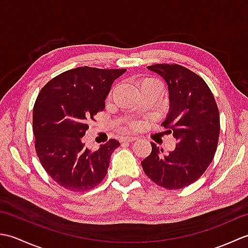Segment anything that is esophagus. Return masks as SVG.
Segmentation results:
<instances>
[{
	"label": "esophagus",
	"instance_id": "1",
	"mask_svg": "<svg viewBox=\"0 0 248 248\" xmlns=\"http://www.w3.org/2000/svg\"><path fill=\"white\" fill-rule=\"evenodd\" d=\"M136 140H138V136H124V138L120 139V141H129V143H131V141H134Z\"/></svg>",
	"mask_w": 248,
	"mask_h": 248
}]
</instances>
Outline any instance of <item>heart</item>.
<instances>
[{"mask_svg": "<svg viewBox=\"0 0 248 248\" xmlns=\"http://www.w3.org/2000/svg\"><path fill=\"white\" fill-rule=\"evenodd\" d=\"M151 81H155V78H143V80H141L140 83H139V86L140 87L141 85H144V84H146V83H148V82H151Z\"/></svg>", "mask_w": 248, "mask_h": 248, "instance_id": "b5f03b06", "label": "heart"}]
</instances>
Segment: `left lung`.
<instances>
[{
    "label": "left lung",
    "mask_w": 248,
    "mask_h": 248,
    "mask_svg": "<svg viewBox=\"0 0 248 248\" xmlns=\"http://www.w3.org/2000/svg\"><path fill=\"white\" fill-rule=\"evenodd\" d=\"M147 68L167 84L170 109L163 125L178 143L167 155L151 143V154L141 166L157 186L186 187L200 178L214 157L219 136L217 105L205 82L186 68L176 64Z\"/></svg>",
    "instance_id": "left-lung-1"
}]
</instances>
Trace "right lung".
Masks as SVG:
<instances>
[{
    "label": "right lung",
    "instance_id": "1",
    "mask_svg": "<svg viewBox=\"0 0 248 248\" xmlns=\"http://www.w3.org/2000/svg\"><path fill=\"white\" fill-rule=\"evenodd\" d=\"M125 71L78 67L57 76L40 91L33 109L35 148L45 170L61 186L85 192L107 176L119 141L109 140L92 151L82 138L89 121L104 109L114 81Z\"/></svg>",
    "mask_w": 248,
    "mask_h": 248
}]
</instances>
